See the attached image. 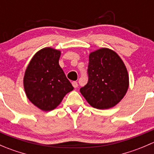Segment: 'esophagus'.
<instances>
[{
	"mask_svg": "<svg viewBox=\"0 0 154 154\" xmlns=\"http://www.w3.org/2000/svg\"><path fill=\"white\" fill-rule=\"evenodd\" d=\"M72 86H74V88H77V86H78V84H77V82H76V81L72 82Z\"/></svg>",
	"mask_w": 154,
	"mask_h": 154,
	"instance_id": "obj_1",
	"label": "esophagus"
}]
</instances>
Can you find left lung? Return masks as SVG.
<instances>
[{"mask_svg":"<svg viewBox=\"0 0 154 154\" xmlns=\"http://www.w3.org/2000/svg\"><path fill=\"white\" fill-rule=\"evenodd\" d=\"M88 80L80 93L94 108L106 109L123 99L129 87V75L117 53L103 48L90 53Z\"/></svg>","mask_w":154,"mask_h":154,"instance_id":"left-lung-1","label":"left lung"}]
</instances>
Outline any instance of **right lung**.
Instances as JSON below:
<instances>
[{
    "instance_id": "1",
    "label": "right lung",
    "mask_w": 154,
    "mask_h": 154,
    "mask_svg": "<svg viewBox=\"0 0 154 154\" xmlns=\"http://www.w3.org/2000/svg\"><path fill=\"white\" fill-rule=\"evenodd\" d=\"M61 51L45 48L35 53L27 66L24 88L29 101L43 111L57 108L74 89L59 65Z\"/></svg>"
}]
</instances>
